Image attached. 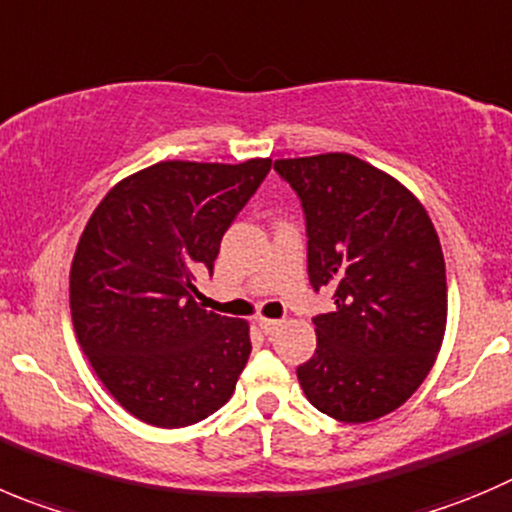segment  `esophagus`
Here are the masks:
<instances>
[{"label": "esophagus", "mask_w": 512, "mask_h": 512, "mask_svg": "<svg viewBox=\"0 0 512 512\" xmlns=\"http://www.w3.org/2000/svg\"><path fill=\"white\" fill-rule=\"evenodd\" d=\"M257 326H260V331L265 333V336H275V333L283 328V321H270V318H257Z\"/></svg>", "instance_id": "34e87169"}]
</instances>
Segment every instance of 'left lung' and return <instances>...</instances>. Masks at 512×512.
<instances>
[{
  "instance_id": "1",
  "label": "left lung",
  "mask_w": 512,
  "mask_h": 512,
  "mask_svg": "<svg viewBox=\"0 0 512 512\" xmlns=\"http://www.w3.org/2000/svg\"><path fill=\"white\" fill-rule=\"evenodd\" d=\"M275 171L303 207L310 285L333 290L298 381L318 412L374 422L422 386L442 346L447 278L434 224L412 191L351 154L280 159Z\"/></svg>"
}]
</instances>
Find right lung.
I'll return each instance as SVG.
<instances>
[{
  "label": "right lung",
  "instance_id": "obj_1",
  "mask_svg": "<svg viewBox=\"0 0 512 512\" xmlns=\"http://www.w3.org/2000/svg\"><path fill=\"white\" fill-rule=\"evenodd\" d=\"M245 164L161 161L105 194L78 242L70 310L105 389L154 427H189L232 396L250 358V326L204 310L222 237L270 174Z\"/></svg>",
  "mask_w": 512,
  "mask_h": 512
}]
</instances>
